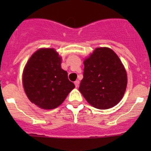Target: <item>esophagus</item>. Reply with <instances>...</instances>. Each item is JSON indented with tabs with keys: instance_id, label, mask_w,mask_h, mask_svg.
Returning <instances> with one entry per match:
<instances>
[{
	"instance_id": "34e87169",
	"label": "esophagus",
	"mask_w": 151,
	"mask_h": 151,
	"mask_svg": "<svg viewBox=\"0 0 151 151\" xmlns=\"http://www.w3.org/2000/svg\"><path fill=\"white\" fill-rule=\"evenodd\" d=\"M74 83H75V85H76V87L78 88V85H79V81H78V80H76V81L74 82Z\"/></svg>"
}]
</instances>
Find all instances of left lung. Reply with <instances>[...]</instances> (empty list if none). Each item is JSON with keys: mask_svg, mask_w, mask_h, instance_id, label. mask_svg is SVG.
<instances>
[{"mask_svg": "<svg viewBox=\"0 0 151 151\" xmlns=\"http://www.w3.org/2000/svg\"><path fill=\"white\" fill-rule=\"evenodd\" d=\"M79 91L94 107L106 110L116 105L124 95L127 75L118 56L108 47H97L84 61Z\"/></svg>", "mask_w": 151, "mask_h": 151, "instance_id": "8db88e82", "label": "left lung"}]
</instances>
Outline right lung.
Segmentation results:
<instances>
[{
    "instance_id": "1",
    "label": "right lung",
    "mask_w": 151,
    "mask_h": 151,
    "mask_svg": "<svg viewBox=\"0 0 151 151\" xmlns=\"http://www.w3.org/2000/svg\"><path fill=\"white\" fill-rule=\"evenodd\" d=\"M60 64L61 57L54 49L42 48L32 55L24 69L22 83L26 95L42 109L60 106L75 88Z\"/></svg>"
}]
</instances>
